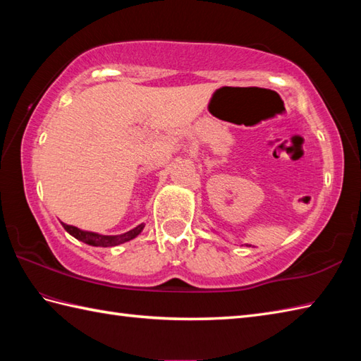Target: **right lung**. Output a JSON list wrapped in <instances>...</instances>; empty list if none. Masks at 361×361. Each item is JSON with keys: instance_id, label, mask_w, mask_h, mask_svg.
<instances>
[{"instance_id": "add662e5", "label": "right lung", "mask_w": 361, "mask_h": 361, "mask_svg": "<svg viewBox=\"0 0 361 361\" xmlns=\"http://www.w3.org/2000/svg\"><path fill=\"white\" fill-rule=\"evenodd\" d=\"M63 228L66 229L68 233H70L73 237H75V239L87 243V245H91V247H116V245H121L124 242H128L135 239L136 235H140L141 231L144 229V224L137 225L136 228L130 229V231L124 233V234H118V235H104V234H97V233H91V231H82V229L75 228V226H71V225H66V224H62Z\"/></svg>"}]
</instances>
